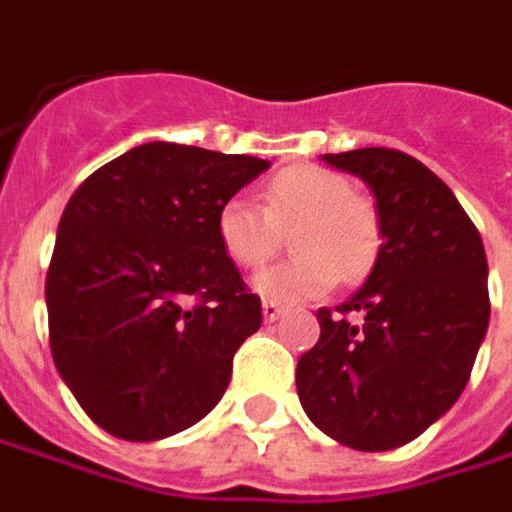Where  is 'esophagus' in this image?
Listing matches in <instances>:
<instances>
[{
	"mask_svg": "<svg viewBox=\"0 0 512 512\" xmlns=\"http://www.w3.org/2000/svg\"><path fill=\"white\" fill-rule=\"evenodd\" d=\"M284 316V307L278 304V301H263V318L272 324V321H278V318Z\"/></svg>",
	"mask_w": 512,
	"mask_h": 512,
	"instance_id": "1",
	"label": "esophagus"
}]
</instances>
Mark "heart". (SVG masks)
I'll list each match as a JSON object with an SVG mask.
<instances>
[{"instance_id":"b5f03b06","label":"heart","mask_w":512,"mask_h":512,"mask_svg":"<svg viewBox=\"0 0 512 512\" xmlns=\"http://www.w3.org/2000/svg\"><path fill=\"white\" fill-rule=\"evenodd\" d=\"M292 226V249L298 257L252 278V289L266 301H313L330 292L339 278L347 284L362 281L382 249L376 205L368 196L353 194L350 179L330 167H286L269 182L266 205L234 194L217 211L220 246L246 269L275 255L284 231Z\"/></svg>"}]
</instances>
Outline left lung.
Returning <instances> with one entry per match:
<instances>
[{
    "instance_id": "8db88e82",
    "label": "left lung",
    "mask_w": 512,
    "mask_h": 512,
    "mask_svg": "<svg viewBox=\"0 0 512 512\" xmlns=\"http://www.w3.org/2000/svg\"><path fill=\"white\" fill-rule=\"evenodd\" d=\"M321 159L374 191L382 249L336 316L318 310L321 336L295 371L298 400L324 435L388 452L423 435L466 388L490 324L487 255L446 182L408 153L362 147Z\"/></svg>"
}]
</instances>
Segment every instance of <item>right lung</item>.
Segmentation results:
<instances>
[{"label": "right lung", "mask_w": 512, "mask_h": 512, "mask_svg": "<svg viewBox=\"0 0 512 512\" xmlns=\"http://www.w3.org/2000/svg\"><path fill=\"white\" fill-rule=\"evenodd\" d=\"M269 162L150 141L77 188L46 275L48 342L80 408L121 440H162L220 403L260 298L217 211Z\"/></svg>", "instance_id": "add662e5"}]
</instances>
